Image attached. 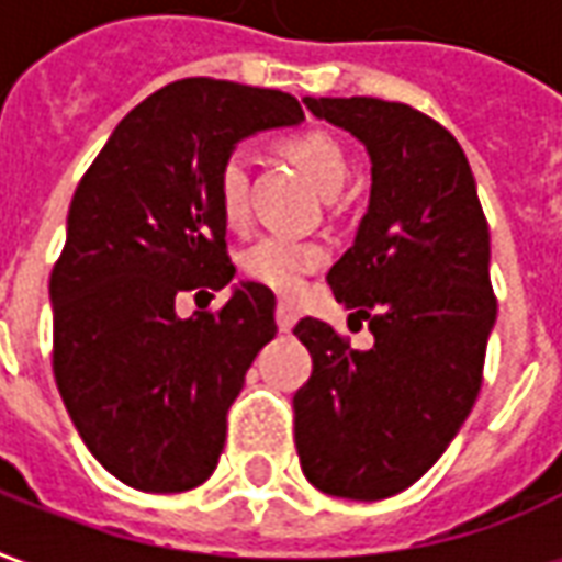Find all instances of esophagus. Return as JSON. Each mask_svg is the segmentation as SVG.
Listing matches in <instances>:
<instances>
[{"mask_svg":"<svg viewBox=\"0 0 562 562\" xmlns=\"http://www.w3.org/2000/svg\"><path fill=\"white\" fill-rule=\"evenodd\" d=\"M294 322H297V310H294L292 304L280 301V304H277V328H280L282 334H289V330L294 328Z\"/></svg>","mask_w":562,"mask_h":562,"instance_id":"esophagus-1","label":"esophagus"}]
</instances>
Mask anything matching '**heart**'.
<instances>
[{"label": "heart", "instance_id": "b5f03b06", "mask_svg": "<svg viewBox=\"0 0 562 562\" xmlns=\"http://www.w3.org/2000/svg\"><path fill=\"white\" fill-rule=\"evenodd\" d=\"M280 149L306 173V180L318 192L334 195L349 173V159L340 140L330 138L322 128H301L280 138ZM216 207L228 225L246 220V159L240 153L225 156L216 171ZM325 265V249L316 244H301L289 237H261L246 249L244 273L249 280L268 285L280 294H294L304 285L306 273Z\"/></svg>", "mask_w": 562, "mask_h": 562}]
</instances>
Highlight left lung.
Listing matches in <instances>:
<instances>
[{"instance_id":"1","label":"left lung","mask_w":562,"mask_h":562,"mask_svg":"<svg viewBox=\"0 0 562 562\" xmlns=\"http://www.w3.org/2000/svg\"><path fill=\"white\" fill-rule=\"evenodd\" d=\"M373 161L370 207L328 270L370 325L361 352L318 318L294 325L313 373L294 394V446L318 491L385 499L434 467L482 389L496 322L491 234L470 161L446 126L382 99H304Z\"/></svg>"}]
</instances>
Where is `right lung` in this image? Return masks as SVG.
<instances>
[{"label":"right lung","mask_w":562,"mask_h":562,"mask_svg":"<svg viewBox=\"0 0 562 562\" xmlns=\"http://www.w3.org/2000/svg\"><path fill=\"white\" fill-rule=\"evenodd\" d=\"M280 90L186 78L128 111L80 177L50 273L54 376L92 458L147 494L207 482L225 415L265 342L273 292L234 285L216 313L180 318V292L234 277L216 171L237 140L294 126Z\"/></svg>","instance_id":"obj_1"}]
</instances>
